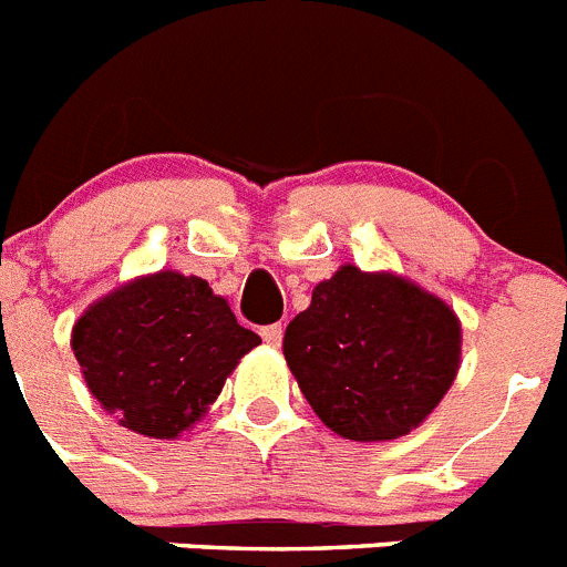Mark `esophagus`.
<instances>
[{
  "mask_svg": "<svg viewBox=\"0 0 567 567\" xmlns=\"http://www.w3.org/2000/svg\"><path fill=\"white\" fill-rule=\"evenodd\" d=\"M260 338L267 340L269 346H280V340H284V327H280V323H272V327H264V329H260Z\"/></svg>",
  "mask_w": 567,
  "mask_h": 567,
  "instance_id": "1",
  "label": "esophagus"
}]
</instances>
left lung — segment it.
Listing matches in <instances>:
<instances>
[{
    "mask_svg": "<svg viewBox=\"0 0 567 567\" xmlns=\"http://www.w3.org/2000/svg\"><path fill=\"white\" fill-rule=\"evenodd\" d=\"M320 423L358 443L405 437L452 389L463 327L443 298L398 272L343 264L284 334Z\"/></svg>",
    "mask_w": 567,
    "mask_h": 567,
    "instance_id": "1",
    "label": "left lung"
}]
</instances>
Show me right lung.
<instances>
[{"label": "right lung", "mask_w": 567, "mask_h": 567, "mask_svg": "<svg viewBox=\"0 0 567 567\" xmlns=\"http://www.w3.org/2000/svg\"><path fill=\"white\" fill-rule=\"evenodd\" d=\"M258 343L227 298L175 269L115 287L70 332L90 394L118 425L153 440L189 432Z\"/></svg>", "instance_id": "obj_1"}]
</instances>
